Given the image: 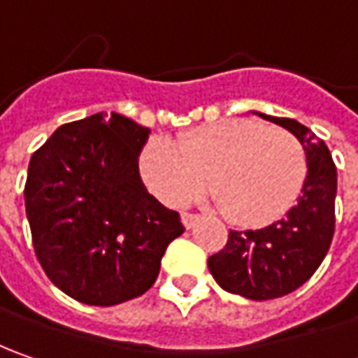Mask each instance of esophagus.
Wrapping results in <instances>:
<instances>
[{"label":"esophagus","instance_id":"1","mask_svg":"<svg viewBox=\"0 0 358 358\" xmlns=\"http://www.w3.org/2000/svg\"><path fill=\"white\" fill-rule=\"evenodd\" d=\"M199 219H201V215H197V213H183V215H181V221H183V225H185L187 229L195 227Z\"/></svg>","mask_w":358,"mask_h":358}]
</instances>
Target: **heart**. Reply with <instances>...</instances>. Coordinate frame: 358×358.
Returning a JSON list of instances; mask_svg holds the SVG:
<instances>
[{
    "mask_svg": "<svg viewBox=\"0 0 358 358\" xmlns=\"http://www.w3.org/2000/svg\"><path fill=\"white\" fill-rule=\"evenodd\" d=\"M307 153L293 133L251 119H225L183 133L177 143L151 141L141 155L149 189L169 205L209 193L229 221L257 227L277 221L301 195Z\"/></svg>",
    "mask_w": 358,
    "mask_h": 358,
    "instance_id": "obj_1",
    "label": "heart"
}]
</instances>
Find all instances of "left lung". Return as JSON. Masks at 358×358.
I'll use <instances>...</instances> for the list:
<instances>
[{
    "instance_id": "obj_1",
    "label": "left lung",
    "mask_w": 358,
    "mask_h": 358,
    "mask_svg": "<svg viewBox=\"0 0 358 358\" xmlns=\"http://www.w3.org/2000/svg\"><path fill=\"white\" fill-rule=\"evenodd\" d=\"M259 117L289 129L305 147L307 179L281 221L255 231H229L227 245L209 257V271L233 295L267 301L289 295L323 263L335 233L337 167L329 147L295 119Z\"/></svg>"
}]
</instances>
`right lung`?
<instances>
[{
	"mask_svg": "<svg viewBox=\"0 0 358 358\" xmlns=\"http://www.w3.org/2000/svg\"><path fill=\"white\" fill-rule=\"evenodd\" d=\"M151 131L119 113L65 123L29 161L25 213L49 281L85 305L143 295L185 227L145 189L139 153Z\"/></svg>",
	"mask_w": 358,
	"mask_h": 358,
	"instance_id": "obj_1",
	"label": "right lung"
}]
</instances>
